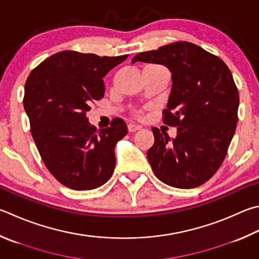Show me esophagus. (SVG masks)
<instances>
[{
	"label": "esophagus",
	"mask_w": 259,
	"mask_h": 259,
	"mask_svg": "<svg viewBox=\"0 0 259 259\" xmlns=\"http://www.w3.org/2000/svg\"><path fill=\"white\" fill-rule=\"evenodd\" d=\"M142 126L140 125H137V124H134V123H130L128 125V130L130 131V133H136V131H138Z\"/></svg>",
	"instance_id": "1"
}]
</instances>
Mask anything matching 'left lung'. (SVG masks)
<instances>
[{"mask_svg": "<svg viewBox=\"0 0 259 259\" xmlns=\"http://www.w3.org/2000/svg\"><path fill=\"white\" fill-rule=\"evenodd\" d=\"M162 64L172 87L163 122L178 126L176 138L152 128L155 142L147 158L159 180L190 189L215 175L236 133L239 93L222 60L188 41L143 52L135 62Z\"/></svg>", "mask_w": 259, "mask_h": 259, "instance_id": "left-lung-1", "label": "left lung"}]
</instances>
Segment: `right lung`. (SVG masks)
Returning <instances> with one entry per match:
<instances>
[{
	"label": "right lung",
	"instance_id": "right-lung-1",
	"mask_svg": "<svg viewBox=\"0 0 259 259\" xmlns=\"http://www.w3.org/2000/svg\"><path fill=\"white\" fill-rule=\"evenodd\" d=\"M128 55L98 56L59 52L30 72L23 107L46 167L63 186L91 190L104 185L115 167L114 148L128 133L116 117L97 130L86 112L104 97V78Z\"/></svg>",
	"mask_w": 259,
	"mask_h": 259
}]
</instances>
